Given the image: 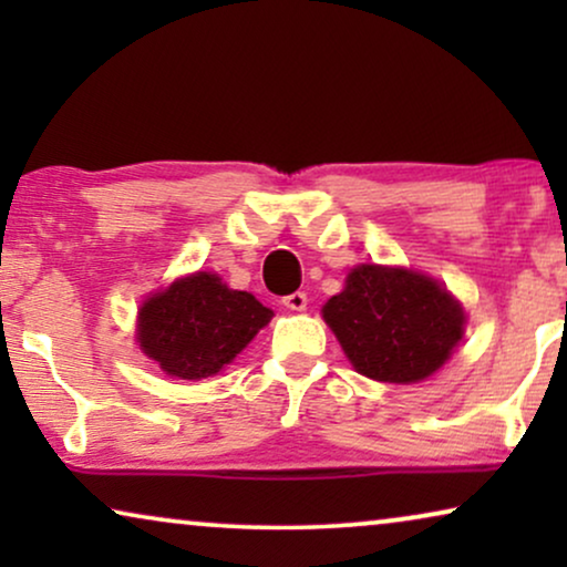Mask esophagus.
Instances as JSON below:
<instances>
[{"mask_svg":"<svg viewBox=\"0 0 567 567\" xmlns=\"http://www.w3.org/2000/svg\"><path fill=\"white\" fill-rule=\"evenodd\" d=\"M281 305L286 309H293V312H301V309H307V293L305 291H293L289 297L281 299Z\"/></svg>","mask_w":567,"mask_h":567,"instance_id":"1","label":"esophagus"}]
</instances>
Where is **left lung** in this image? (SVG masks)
I'll use <instances>...</instances> for the list:
<instances>
[{"label":"left lung","mask_w":567,"mask_h":567,"mask_svg":"<svg viewBox=\"0 0 567 567\" xmlns=\"http://www.w3.org/2000/svg\"><path fill=\"white\" fill-rule=\"evenodd\" d=\"M322 317L353 369L390 384H413L439 371L467 322L446 286L390 266H355Z\"/></svg>","instance_id":"left-lung-1"}]
</instances>
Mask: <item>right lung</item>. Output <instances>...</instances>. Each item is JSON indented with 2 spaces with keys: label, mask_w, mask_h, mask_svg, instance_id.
I'll list each match as a JSON object with an SVG mask.
<instances>
[{
  "label": "right lung",
  "mask_w": 567,
  "mask_h": 567,
  "mask_svg": "<svg viewBox=\"0 0 567 567\" xmlns=\"http://www.w3.org/2000/svg\"><path fill=\"white\" fill-rule=\"evenodd\" d=\"M270 317L274 312L252 293L229 289L216 274L198 270L144 301L136 340L167 377L206 379L235 361Z\"/></svg>",
  "instance_id": "obj_1"
}]
</instances>
